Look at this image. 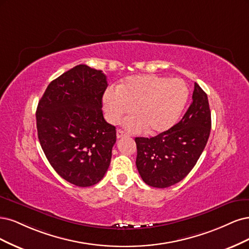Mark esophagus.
<instances>
[{"label":"esophagus","mask_w":249,"mask_h":249,"mask_svg":"<svg viewBox=\"0 0 249 249\" xmlns=\"http://www.w3.org/2000/svg\"><path fill=\"white\" fill-rule=\"evenodd\" d=\"M123 136H128V134L121 129H118L117 130V139H121V138H123Z\"/></svg>","instance_id":"esophagus-1"}]
</instances>
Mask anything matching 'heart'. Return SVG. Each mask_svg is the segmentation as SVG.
Here are the masks:
<instances>
[{
	"mask_svg": "<svg viewBox=\"0 0 249 249\" xmlns=\"http://www.w3.org/2000/svg\"><path fill=\"white\" fill-rule=\"evenodd\" d=\"M186 84L179 78H166L154 74H140L126 77L115 90H107L103 96V108L107 121L117 124L123 116L125 126L130 130L146 127L151 134L163 132L177 122L188 99Z\"/></svg>",
	"mask_w": 249,
	"mask_h": 249,
	"instance_id": "heart-1",
	"label": "heart"
}]
</instances>
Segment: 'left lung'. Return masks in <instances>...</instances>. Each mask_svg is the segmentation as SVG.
<instances>
[{
	"mask_svg": "<svg viewBox=\"0 0 249 249\" xmlns=\"http://www.w3.org/2000/svg\"><path fill=\"white\" fill-rule=\"evenodd\" d=\"M210 130L208 96L196 83L192 102L179 123L153 138H135V163L142 181L166 188L183 180L203 153Z\"/></svg>",
	"mask_w": 249,
	"mask_h": 249,
	"instance_id": "1",
	"label": "left lung"
}]
</instances>
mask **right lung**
<instances>
[{
    "label": "right lung",
    "mask_w": 249,
    "mask_h": 249,
    "mask_svg": "<svg viewBox=\"0 0 249 249\" xmlns=\"http://www.w3.org/2000/svg\"><path fill=\"white\" fill-rule=\"evenodd\" d=\"M107 76L77 65L47 86L37 111L40 145L53 170L79 187L97 184L110 163L116 127L102 114Z\"/></svg>",
    "instance_id": "add662e5"
}]
</instances>
